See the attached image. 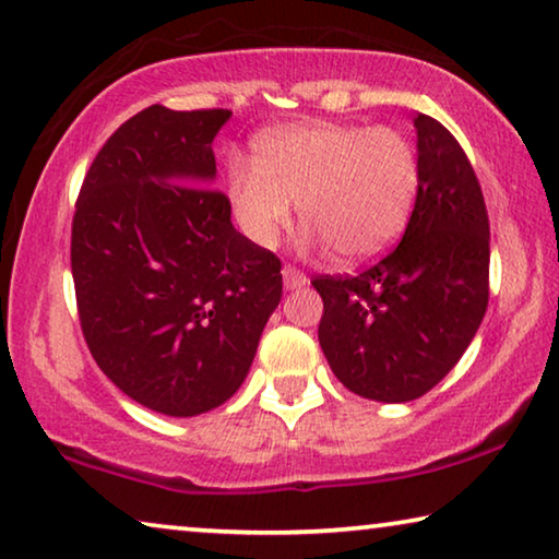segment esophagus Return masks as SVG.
Returning a JSON list of instances; mask_svg holds the SVG:
<instances>
[{
	"label": "esophagus",
	"instance_id": "1",
	"mask_svg": "<svg viewBox=\"0 0 559 559\" xmlns=\"http://www.w3.org/2000/svg\"><path fill=\"white\" fill-rule=\"evenodd\" d=\"M308 283V276L300 269H296V265H283V286H286L288 290H294V288H300V286H306Z\"/></svg>",
	"mask_w": 559,
	"mask_h": 559
}]
</instances>
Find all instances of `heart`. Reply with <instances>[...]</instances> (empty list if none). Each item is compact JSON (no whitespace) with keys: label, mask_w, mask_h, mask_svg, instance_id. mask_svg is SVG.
I'll return each instance as SVG.
<instances>
[{"label":"heart","mask_w":559,"mask_h":559,"mask_svg":"<svg viewBox=\"0 0 559 559\" xmlns=\"http://www.w3.org/2000/svg\"><path fill=\"white\" fill-rule=\"evenodd\" d=\"M418 186V152L391 127L281 129L255 144L253 166L228 168V201L253 243H276L298 201L304 224L341 261L385 251L403 234Z\"/></svg>","instance_id":"b5f03b06"}]
</instances>
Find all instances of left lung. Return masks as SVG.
<instances>
[{"mask_svg":"<svg viewBox=\"0 0 559 559\" xmlns=\"http://www.w3.org/2000/svg\"><path fill=\"white\" fill-rule=\"evenodd\" d=\"M420 186L391 253L356 276H316L318 341L356 395L407 403L463 358L490 296V224L480 181L457 139L415 117Z\"/></svg>","mask_w":559,"mask_h":559,"instance_id":"1","label":"left lung"}]
</instances>
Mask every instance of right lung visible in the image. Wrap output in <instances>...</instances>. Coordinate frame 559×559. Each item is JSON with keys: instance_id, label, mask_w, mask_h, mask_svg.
<instances>
[{"instance_id": "obj_1", "label": "right lung", "mask_w": 559, "mask_h": 559, "mask_svg": "<svg viewBox=\"0 0 559 559\" xmlns=\"http://www.w3.org/2000/svg\"><path fill=\"white\" fill-rule=\"evenodd\" d=\"M228 109L148 106L106 139L72 221L84 341L131 401L174 418L226 403L276 311L281 261L211 189Z\"/></svg>"}]
</instances>
